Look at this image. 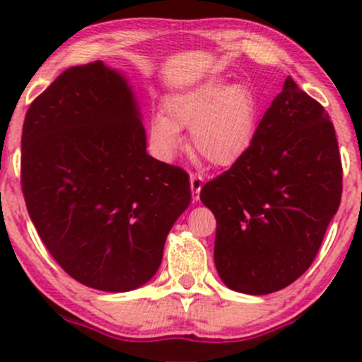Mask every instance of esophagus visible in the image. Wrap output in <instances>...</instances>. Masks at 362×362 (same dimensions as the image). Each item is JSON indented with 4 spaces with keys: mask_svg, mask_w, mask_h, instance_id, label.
<instances>
[{
    "mask_svg": "<svg viewBox=\"0 0 362 362\" xmlns=\"http://www.w3.org/2000/svg\"><path fill=\"white\" fill-rule=\"evenodd\" d=\"M190 189H192L194 201H199V194H201V189H202V178L199 175H194V173H190Z\"/></svg>",
    "mask_w": 362,
    "mask_h": 362,
    "instance_id": "34e87169",
    "label": "esophagus"
}]
</instances>
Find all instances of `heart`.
<instances>
[{
	"mask_svg": "<svg viewBox=\"0 0 362 362\" xmlns=\"http://www.w3.org/2000/svg\"><path fill=\"white\" fill-rule=\"evenodd\" d=\"M259 127V102L243 83L209 80L175 93L165 102V114L149 120V141L163 160L184 148L180 129H190L194 151L216 167H231L247 155Z\"/></svg>",
	"mask_w": 362,
	"mask_h": 362,
	"instance_id": "1",
	"label": "heart"
}]
</instances>
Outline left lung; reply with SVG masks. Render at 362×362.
Wrapping results in <instances>:
<instances>
[{"mask_svg": "<svg viewBox=\"0 0 362 362\" xmlns=\"http://www.w3.org/2000/svg\"><path fill=\"white\" fill-rule=\"evenodd\" d=\"M342 195L334 124L288 76L242 160L202 187L216 218L214 262L230 289L269 294L315 260Z\"/></svg>", "mask_w": 362, "mask_h": 362, "instance_id": "1", "label": "left lung"}]
</instances>
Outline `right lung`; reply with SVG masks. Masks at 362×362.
Instances as JSON below:
<instances>
[{
	"mask_svg": "<svg viewBox=\"0 0 362 362\" xmlns=\"http://www.w3.org/2000/svg\"><path fill=\"white\" fill-rule=\"evenodd\" d=\"M20 168L28 214L54 260L109 293L155 276L190 204L189 175L148 155L127 80L102 61L66 69L30 103Z\"/></svg>",
	"mask_w": 362,
	"mask_h": 362,
	"instance_id": "add662e5",
	"label": "right lung"
}]
</instances>
